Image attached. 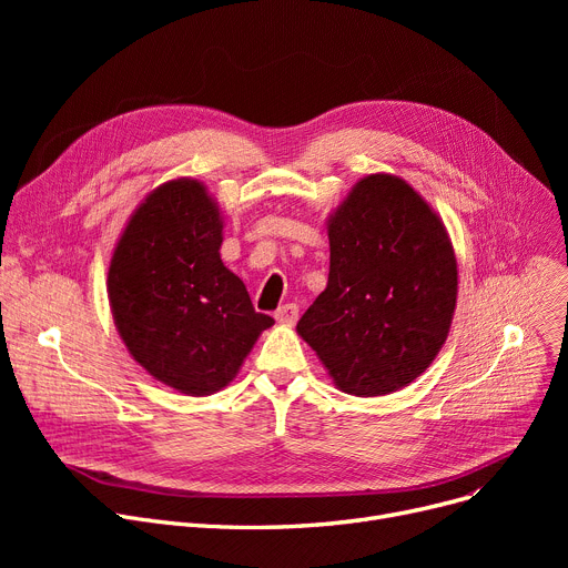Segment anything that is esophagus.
<instances>
[{"label":"esophagus","mask_w":568,"mask_h":568,"mask_svg":"<svg viewBox=\"0 0 568 568\" xmlns=\"http://www.w3.org/2000/svg\"><path fill=\"white\" fill-rule=\"evenodd\" d=\"M274 317H276V322L292 326L296 320H300V306H296V304H285V306H281L274 313Z\"/></svg>","instance_id":"34e87169"}]
</instances>
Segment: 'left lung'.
Returning a JSON list of instances; mask_svg holds the SVG:
<instances>
[{
  "label": "left lung",
  "mask_w": 568,
  "mask_h": 568,
  "mask_svg": "<svg viewBox=\"0 0 568 568\" xmlns=\"http://www.w3.org/2000/svg\"><path fill=\"white\" fill-rule=\"evenodd\" d=\"M329 281L296 324L341 392L386 396L452 329L458 264L442 219L396 174H366L326 221Z\"/></svg>",
  "instance_id": "8db88e82"
}]
</instances>
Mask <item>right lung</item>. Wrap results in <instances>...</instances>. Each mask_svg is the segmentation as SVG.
Segmentation results:
<instances>
[{
	"mask_svg": "<svg viewBox=\"0 0 568 568\" xmlns=\"http://www.w3.org/2000/svg\"><path fill=\"white\" fill-rule=\"evenodd\" d=\"M221 244L219 202L197 179L179 176L138 204L108 268L110 311L126 349L186 396L221 392L274 324L255 313Z\"/></svg>",
	"mask_w": 568,
	"mask_h": 568,
	"instance_id": "obj_1",
	"label": "right lung"
}]
</instances>
